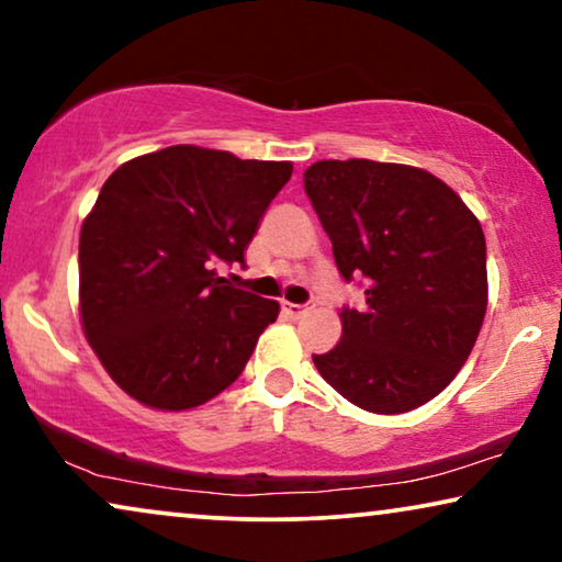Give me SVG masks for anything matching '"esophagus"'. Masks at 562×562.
<instances>
[{"label": "esophagus", "mask_w": 562, "mask_h": 562, "mask_svg": "<svg viewBox=\"0 0 562 562\" xmlns=\"http://www.w3.org/2000/svg\"><path fill=\"white\" fill-rule=\"evenodd\" d=\"M283 312H286L291 319H302V317H306V314L312 312V304H291V302H283Z\"/></svg>", "instance_id": "1"}]
</instances>
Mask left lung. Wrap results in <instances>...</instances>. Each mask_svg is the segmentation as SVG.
<instances>
[{
    "label": "left lung",
    "mask_w": 562,
    "mask_h": 562,
    "mask_svg": "<svg viewBox=\"0 0 562 562\" xmlns=\"http://www.w3.org/2000/svg\"><path fill=\"white\" fill-rule=\"evenodd\" d=\"M304 191L333 240L337 271L363 281L342 306V340L314 366L373 414L435 398L471 356L488 302L481 222L437 176L379 160H317Z\"/></svg>",
    "instance_id": "8db88e82"
}]
</instances>
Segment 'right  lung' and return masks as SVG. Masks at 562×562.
Returning <instances> with one entry per match:
<instances>
[{
  "label": "right lung",
  "mask_w": 562,
  "mask_h": 562,
  "mask_svg": "<svg viewBox=\"0 0 562 562\" xmlns=\"http://www.w3.org/2000/svg\"><path fill=\"white\" fill-rule=\"evenodd\" d=\"M289 160L171 145L122 164L81 225L83 335L112 381L145 406L183 412L225 391L279 317V302L220 279L245 266Z\"/></svg>",
  "instance_id": "obj_1"
}]
</instances>
